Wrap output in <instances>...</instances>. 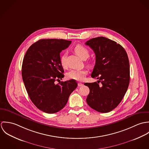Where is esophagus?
Wrapping results in <instances>:
<instances>
[{
	"instance_id": "34e87169",
	"label": "esophagus",
	"mask_w": 149,
	"mask_h": 149,
	"mask_svg": "<svg viewBox=\"0 0 149 149\" xmlns=\"http://www.w3.org/2000/svg\"><path fill=\"white\" fill-rule=\"evenodd\" d=\"M78 85H79V86H82L83 85V84L81 83H78Z\"/></svg>"
}]
</instances>
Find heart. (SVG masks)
<instances>
[{
	"label": "heart",
	"mask_w": 149,
	"mask_h": 149,
	"mask_svg": "<svg viewBox=\"0 0 149 149\" xmlns=\"http://www.w3.org/2000/svg\"><path fill=\"white\" fill-rule=\"evenodd\" d=\"M74 52L81 59L85 60L89 56V50L81 45H77L74 48ZM60 64L64 68L66 66V56L63 54L60 58ZM87 71L85 69H72L66 74L68 79L74 80L76 81H83L85 79Z\"/></svg>",
	"instance_id": "1"
}]
</instances>
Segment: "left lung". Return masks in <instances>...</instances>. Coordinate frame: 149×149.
<instances>
[{"instance_id": "1", "label": "left lung", "mask_w": 149, "mask_h": 149, "mask_svg": "<svg viewBox=\"0 0 149 149\" xmlns=\"http://www.w3.org/2000/svg\"><path fill=\"white\" fill-rule=\"evenodd\" d=\"M85 45L96 55L91 77L99 79L97 82L84 84L89 88L87 104L98 112H108L119 105L127 90L130 83L127 54L120 44L103 37L92 38Z\"/></svg>"}]
</instances>
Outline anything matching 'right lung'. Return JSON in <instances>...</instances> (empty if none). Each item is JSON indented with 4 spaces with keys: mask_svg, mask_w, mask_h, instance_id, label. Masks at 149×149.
<instances>
[{
    "mask_svg": "<svg viewBox=\"0 0 149 149\" xmlns=\"http://www.w3.org/2000/svg\"><path fill=\"white\" fill-rule=\"evenodd\" d=\"M72 41L43 39L27 50L22 66V76L29 96L39 109L47 113L60 111L77 88L74 80L60 81L64 77L60 53Z\"/></svg>",
    "mask_w": 149,
    "mask_h": 149,
    "instance_id": "right-lung-1",
    "label": "right lung"
}]
</instances>
